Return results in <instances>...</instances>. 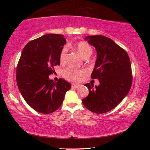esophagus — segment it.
<instances>
[{
  "mask_svg": "<svg viewBox=\"0 0 150 150\" xmlns=\"http://www.w3.org/2000/svg\"><path fill=\"white\" fill-rule=\"evenodd\" d=\"M79 87H80V85H75V84L72 85V88H78Z\"/></svg>",
  "mask_w": 150,
  "mask_h": 150,
  "instance_id": "34e87169",
  "label": "esophagus"
}]
</instances>
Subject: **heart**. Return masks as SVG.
I'll return each instance as SVG.
<instances>
[{"label": "heart", "mask_w": 150, "mask_h": 150, "mask_svg": "<svg viewBox=\"0 0 150 150\" xmlns=\"http://www.w3.org/2000/svg\"><path fill=\"white\" fill-rule=\"evenodd\" d=\"M76 49L84 58L90 57L93 53V48L88 43L85 42H79L76 45ZM67 48L64 47L62 50L59 54V60L61 63H64L66 60ZM85 74V71L83 69H76L73 68H66L62 71V75L66 79L72 81H78L81 77Z\"/></svg>", "instance_id": "obj_1"}]
</instances>
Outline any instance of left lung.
I'll use <instances>...</instances> for the list:
<instances>
[{"label":"left lung","instance_id":"left-lung-1","mask_svg":"<svg viewBox=\"0 0 150 150\" xmlns=\"http://www.w3.org/2000/svg\"><path fill=\"white\" fill-rule=\"evenodd\" d=\"M85 39L97 53L91 78L98 79L100 85L94 87L93 84H85L89 93L82 102L93 112L105 113L118 105L130 90V60L126 51L107 37L88 35Z\"/></svg>","mask_w":150,"mask_h":150}]
</instances>
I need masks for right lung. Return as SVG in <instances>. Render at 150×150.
Masks as SVG:
<instances>
[{
	"label": "right lung",
	"mask_w": 150,
	"mask_h": 150,
	"mask_svg": "<svg viewBox=\"0 0 150 150\" xmlns=\"http://www.w3.org/2000/svg\"><path fill=\"white\" fill-rule=\"evenodd\" d=\"M66 40L63 35L48 34L29 42L22 50L16 68L18 87L30 107L42 114L57 110L71 85L63 79L50 80Z\"/></svg>",
	"instance_id": "right-lung-1"
}]
</instances>
